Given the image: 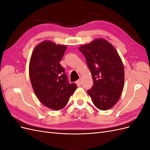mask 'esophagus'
Returning <instances> with one entry per match:
<instances>
[{
    "label": "esophagus",
    "instance_id": "1",
    "mask_svg": "<svg viewBox=\"0 0 150 150\" xmlns=\"http://www.w3.org/2000/svg\"><path fill=\"white\" fill-rule=\"evenodd\" d=\"M76 84H77V85H78V86H80L81 85V79H78V81H76Z\"/></svg>",
    "mask_w": 150,
    "mask_h": 150
}]
</instances>
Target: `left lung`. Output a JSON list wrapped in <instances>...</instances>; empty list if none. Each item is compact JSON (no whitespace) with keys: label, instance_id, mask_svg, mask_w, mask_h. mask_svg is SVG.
I'll return each instance as SVG.
<instances>
[{"label":"left lung","instance_id":"obj_1","mask_svg":"<svg viewBox=\"0 0 150 150\" xmlns=\"http://www.w3.org/2000/svg\"><path fill=\"white\" fill-rule=\"evenodd\" d=\"M86 58L94 84L88 94L100 110L111 108L118 101L125 81L124 66L112 45L97 39L79 47Z\"/></svg>","mask_w":150,"mask_h":150}]
</instances>
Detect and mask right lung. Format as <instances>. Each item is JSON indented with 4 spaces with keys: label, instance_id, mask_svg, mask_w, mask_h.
Masks as SVG:
<instances>
[{
    "label": "right lung",
    "instance_id": "add662e5",
    "mask_svg": "<svg viewBox=\"0 0 150 150\" xmlns=\"http://www.w3.org/2000/svg\"><path fill=\"white\" fill-rule=\"evenodd\" d=\"M65 45L49 40L34 49L29 63V76L34 91L44 106L54 110L64 108L78 86L69 83L60 61L66 50Z\"/></svg>",
    "mask_w": 150,
    "mask_h": 150
}]
</instances>
